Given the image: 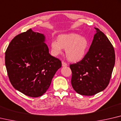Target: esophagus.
<instances>
[{
    "mask_svg": "<svg viewBox=\"0 0 121 121\" xmlns=\"http://www.w3.org/2000/svg\"><path fill=\"white\" fill-rule=\"evenodd\" d=\"M62 67H65V66H67L68 65L67 64V63H65V62H64V61H62Z\"/></svg>",
    "mask_w": 121,
    "mask_h": 121,
    "instance_id": "esophagus-1",
    "label": "esophagus"
}]
</instances>
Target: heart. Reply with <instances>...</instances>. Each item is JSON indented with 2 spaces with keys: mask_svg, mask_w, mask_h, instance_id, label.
Instances as JSON below:
<instances>
[{
  "mask_svg": "<svg viewBox=\"0 0 121 121\" xmlns=\"http://www.w3.org/2000/svg\"><path fill=\"white\" fill-rule=\"evenodd\" d=\"M89 43L84 36L75 33L60 35L58 40L51 42V48L54 56L62 53L65 49V55L68 60L76 62L84 58L88 50Z\"/></svg>",
  "mask_w": 121,
  "mask_h": 121,
  "instance_id": "b5f03b06",
  "label": "heart"
}]
</instances>
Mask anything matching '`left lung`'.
<instances>
[{
  "label": "left lung",
  "mask_w": 121,
  "mask_h": 121,
  "mask_svg": "<svg viewBox=\"0 0 121 121\" xmlns=\"http://www.w3.org/2000/svg\"><path fill=\"white\" fill-rule=\"evenodd\" d=\"M96 33L89 51L82 60L70 65L71 85L79 94L92 96L107 87L115 65L114 48L104 33Z\"/></svg>",
  "instance_id": "left-lung-1"
}]
</instances>
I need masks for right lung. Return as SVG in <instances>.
Segmentation results:
<instances>
[{"label":"right lung","mask_w":121,"mask_h":121,"mask_svg":"<svg viewBox=\"0 0 121 121\" xmlns=\"http://www.w3.org/2000/svg\"><path fill=\"white\" fill-rule=\"evenodd\" d=\"M44 34L31 28L17 35L5 52V65L15 89L30 97H38L50 87L61 61L49 53Z\"/></svg>","instance_id":"add662e5"}]
</instances>
